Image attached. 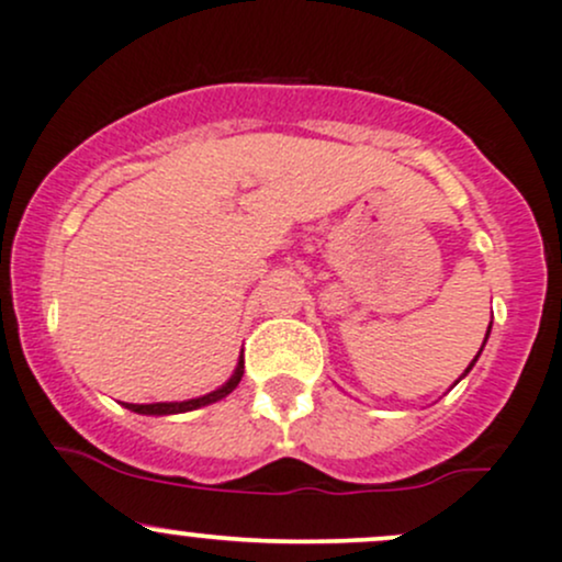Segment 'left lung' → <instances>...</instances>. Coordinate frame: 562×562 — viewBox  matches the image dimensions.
I'll return each instance as SVG.
<instances>
[{
    "label": "left lung",
    "instance_id": "8db88e82",
    "mask_svg": "<svg viewBox=\"0 0 562 562\" xmlns=\"http://www.w3.org/2000/svg\"><path fill=\"white\" fill-rule=\"evenodd\" d=\"M487 336H490V328H487ZM487 336H484V341H487ZM484 347V345H482ZM482 352V350H480ZM476 358H480V356H476ZM476 358L474 360H471V366H474L476 363ZM471 366H469V369H465V374H469V371H471Z\"/></svg>",
    "mask_w": 562,
    "mask_h": 562
}]
</instances>
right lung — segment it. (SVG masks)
Wrapping results in <instances>:
<instances>
[{"instance_id": "add662e5", "label": "right lung", "mask_w": 562, "mask_h": 562, "mask_svg": "<svg viewBox=\"0 0 562 562\" xmlns=\"http://www.w3.org/2000/svg\"><path fill=\"white\" fill-rule=\"evenodd\" d=\"M241 374H245V360L239 358V363H236L232 380L226 382V385H221L217 390H212V393L206 395H199V398H191V401H164V404H126V409L137 412V415H180V412H193V409H202V406H210L215 404V401L226 398L232 390L239 385Z\"/></svg>"}]
</instances>
